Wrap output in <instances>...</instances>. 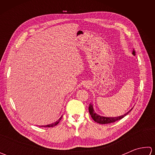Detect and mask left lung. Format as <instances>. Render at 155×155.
Wrapping results in <instances>:
<instances>
[{
	"label": "left lung",
	"mask_w": 155,
	"mask_h": 155,
	"mask_svg": "<svg viewBox=\"0 0 155 155\" xmlns=\"http://www.w3.org/2000/svg\"><path fill=\"white\" fill-rule=\"evenodd\" d=\"M133 55H135V51H134V50H133ZM132 109H130L129 111L127 112L126 114L122 115V116H120V117H103V116H100V115H98L97 113H94L93 107V104H90L89 107H88V110H89V113L91 114V117L93 118V119L95 122H97V123H99V124H108V123H114V122H116L118 120H120L121 118H123V117L126 116V115H127L128 113H129L132 110Z\"/></svg>",
	"instance_id": "left-lung-1"
}]
</instances>
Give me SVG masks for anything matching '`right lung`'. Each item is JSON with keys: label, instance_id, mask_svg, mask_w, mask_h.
Here are the masks:
<instances>
[{"label": "right lung", "instance_id": "right-lung-1", "mask_svg": "<svg viewBox=\"0 0 155 155\" xmlns=\"http://www.w3.org/2000/svg\"><path fill=\"white\" fill-rule=\"evenodd\" d=\"M61 118H62V117L60 118H59V119L57 121H56L54 123H52V124H48V125H45V126H39V127H53L56 126V125H57L58 124L59 122H60V120H61Z\"/></svg>", "mask_w": 155, "mask_h": 155}]
</instances>
